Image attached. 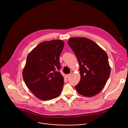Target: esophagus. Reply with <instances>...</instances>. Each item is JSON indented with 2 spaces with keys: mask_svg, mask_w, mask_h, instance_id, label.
Instances as JSON below:
<instances>
[{
  "mask_svg": "<svg viewBox=\"0 0 128 128\" xmlns=\"http://www.w3.org/2000/svg\"><path fill=\"white\" fill-rule=\"evenodd\" d=\"M71 76V74H67L66 76V77L67 78H68L69 76Z\"/></svg>",
  "mask_w": 128,
  "mask_h": 128,
  "instance_id": "esophagus-1",
  "label": "esophagus"
}]
</instances>
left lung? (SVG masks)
Wrapping results in <instances>:
<instances>
[{"instance_id": "left-lung-1", "label": "left lung", "mask_w": 128, "mask_h": 128, "mask_svg": "<svg viewBox=\"0 0 128 128\" xmlns=\"http://www.w3.org/2000/svg\"><path fill=\"white\" fill-rule=\"evenodd\" d=\"M68 44L76 54L80 65V80L75 88L86 97L98 94L110 74L107 54L96 43L87 38H70Z\"/></svg>"}]
</instances>
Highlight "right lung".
I'll use <instances>...</instances> for the list:
<instances>
[{
  "label": "right lung",
  "instance_id": "add662e5",
  "mask_svg": "<svg viewBox=\"0 0 128 128\" xmlns=\"http://www.w3.org/2000/svg\"><path fill=\"white\" fill-rule=\"evenodd\" d=\"M64 46L61 40L44 42L27 56L23 80L32 93L40 100H50L61 94L64 78L59 71V59Z\"/></svg>",
  "mask_w": 128,
  "mask_h": 128
}]
</instances>
